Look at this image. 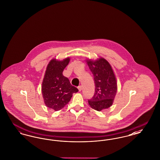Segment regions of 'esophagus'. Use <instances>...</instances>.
<instances>
[{"instance_id": "esophagus-1", "label": "esophagus", "mask_w": 160, "mask_h": 160, "mask_svg": "<svg viewBox=\"0 0 160 160\" xmlns=\"http://www.w3.org/2000/svg\"><path fill=\"white\" fill-rule=\"evenodd\" d=\"M78 91H81L82 90V86H78Z\"/></svg>"}]
</instances>
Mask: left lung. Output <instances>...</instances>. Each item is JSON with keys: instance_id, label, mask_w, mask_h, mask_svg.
Wrapping results in <instances>:
<instances>
[{"instance_id": "left-lung-1", "label": "left lung", "mask_w": 160, "mask_h": 160, "mask_svg": "<svg viewBox=\"0 0 160 160\" xmlns=\"http://www.w3.org/2000/svg\"><path fill=\"white\" fill-rule=\"evenodd\" d=\"M87 63L93 76L95 93L88 104L91 108L101 111L112 105L116 92L117 83L114 72L107 61L101 58Z\"/></svg>"}]
</instances>
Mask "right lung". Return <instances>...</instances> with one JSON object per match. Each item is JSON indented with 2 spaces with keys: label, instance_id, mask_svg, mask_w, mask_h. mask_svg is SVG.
<instances>
[{
  "label": "right lung",
  "instance_id": "obj_1",
  "mask_svg": "<svg viewBox=\"0 0 160 160\" xmlns=\"http://www.w3.org/2000/svg\"><path fill=\"white\" fill-rule=\"evenodd\" d=\"M69 58L63 61L53 59L48 63L42 84V93L46 106L55 111L63 108L72 96L78 91L72 86L68 78L63 76L62 72L68 65Z\"/></svg>",
  "mask_w": 160,
  "mask_h": 160
}]
</instances>
